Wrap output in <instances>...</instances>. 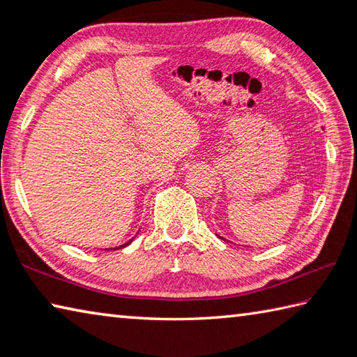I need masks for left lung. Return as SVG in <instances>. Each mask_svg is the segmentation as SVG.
<instances>
[{
  "label": "left lung",
  "instance_id": "1",
  "mask_svg": "<svg viewBox=\"0 0 357 357\" xmlns=\"http://www.w3.org/2000/svg\"><path fill=\"white\" fill-rule=\"evenodd\" d=\"M219 238H220V239H222V241H227V239H225V238H222V236H219ZM227 243H229V241H227Z\"/></svg>",
  "mask_w": 357,
  "mask_h": 357
}]
</instances>
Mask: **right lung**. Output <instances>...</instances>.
I'll use <instances>...</instances> for the list:
<instances>
[{"label":"right lung","instance_id":"1","mask_svg":"<svg viewBox=\"0 0 357 357\" xmlns=\"http://www.w3.org/2000/svg\"><path fill=\"white\" fill-rule=\"evenodd\" d=\"M138 231H140V229H138ZM138 231H137V234H138ZM137 234H135V236H137ZM134 236V238H135ZM134 238H132V239H129L128 241V243H124V244H121V245H118V247H110V249H105V250H119V249H124V247H128L130 243H132V241H134Z\"/></svg>","mask_w":357,"mask_h":357}]
</instances>
